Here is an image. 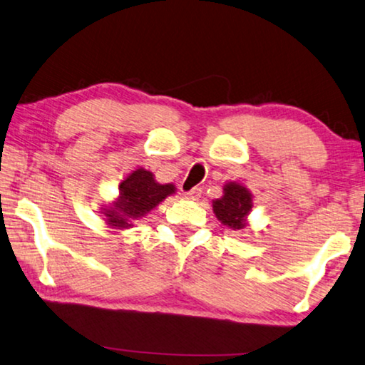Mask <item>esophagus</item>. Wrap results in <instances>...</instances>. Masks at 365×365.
I'll use <instances>...</instances> for the list:
<instances>
[{
    "label": "esophagus",
    "instance_id": "obj_1",
    "mask_svg": "<svg viewBox=\"0 0 365 365\" xmlns=\"http://www.w3.org/2000/svg\"><path fill=\"white\" fill-rule=\"evenodd\" d=\"M200 194H202V190L197 189V187H194V189H190L189 192L184 194V199H187V200H197V199L200 197Z\"/></svg>",
    "mask_w": 365,
    "mask_h": 365
}]
</instances>
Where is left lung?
<instances>
[{"label":"left lung","instance_id":"obj_1","mask_svg":"<svg viewBox=\"0 0 365 365\" xmlns=\"http://www.w3.org/2000/svg\"><path fill=\"white\" fill-rule=\"evenodd\" d=\"M253 207V194L243 184L230 181L223 186V195L212 202L215 217L232 230H243L248 225V215Z\"/></svg>","mask_w":365,"mask_h":365}]
</instances>
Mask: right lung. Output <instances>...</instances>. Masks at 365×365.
Listing matches in <instances>:
<instances>
[{
	"instance_id": "obj_1",
	"label": "right lung",
	"mask_w": 365,
	"mask_h": 365,
	"mask_svg": "<svg viewBox=\"0 0 365 365\" xmlns=\"http://www.w3.org/2000/svg\"><path fill=\"white\" fill-rule=\"evenodd\" d=\"M176 192L175 184L156 182L153 173L138 168L132 171L119 186V195L103 207L106 225L114 230H127L135 225V220L150 214L168 195Z\"/></svg>"
}]
</instances>
